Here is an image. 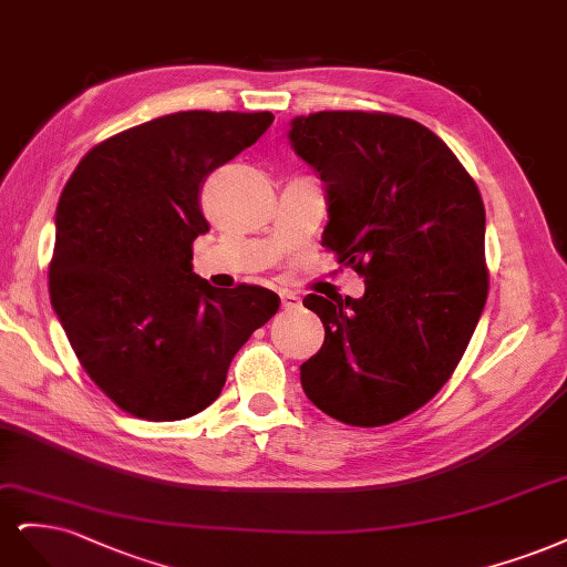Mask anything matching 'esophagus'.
<instances>
[{
  "label": "esophagus",
  "instance_id": "esophagus-1",
  "mask_svg": "<svg viewBox=\"0 0 567 567\" xmlns=\"http://www.w3.org/2000/svg\"><path fill=\"white\" fill-rule=\"evenodd\" d=\"M280 303L285 310H289V308H299L301 299L295 295V291H280Z\"/></svg>",
  "mask_w": 567,
  "mask_h": 567
}]
</instances>
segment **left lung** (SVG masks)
Instances as JSON below:
<instances>
[{
  "label": "left lung",
  "instance_id": "1",
  "mask_svg": "<svg viewBox=\"0 0 567 567\" xmlns=\"http://www.w3.org/2000/svg\"><path fill=\"white\" fill-rule=\"evenodd\" d=\"M287 138L324 184L322 245L364 278L360 299H303L324 327L303 393L343 424L398 422L445 386L485 308L481 193L408 117L324 111L291 120Z\"/></svg>",
  "mask_w": 567,
  "mask_h": 567
}]
</instances>
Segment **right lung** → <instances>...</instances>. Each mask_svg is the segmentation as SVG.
<instances>
[{
  "instance_id": "add662e5",
  "label": "right lung",
  "mask_w": 567,
  "mask_h": 567,
  "mask_svg": "<svg viewBox=\"0 0 567 567\" xmlns=\"http://www.w3.org/2000/svg\"><path fill=\"white\" fill-rule=\"evenodd\" d=\"M272 113L186 111L91 148L56 207L51 306L86 374L124 412L176 422L209 408L233 355L278 313L270 289L193 272L207 176Z\"/></svg>"
}]
</instances>
